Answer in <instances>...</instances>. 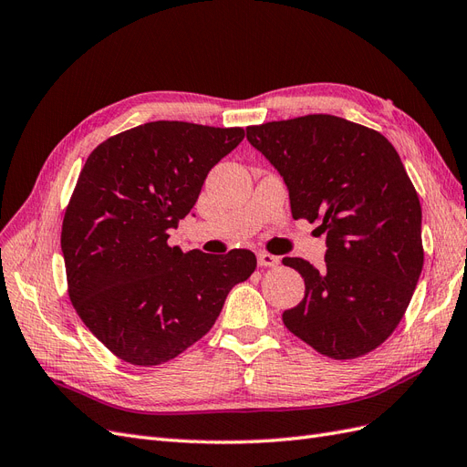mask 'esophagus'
I'll list each match as a JSON object with an SVG mask.
<instances>
[{
	"label": "esophagus",
	"instance_id": "1",
	"mask_svg": "<svg viewBox=\"0 0 467 467\" xmlns=\"http://www.w3.org/2000/svg\"><path fill=\"white\" fill-rule=\"evenodd\" d=\"M257 263H259V266H276L280 263V259L271 255V253H266V251H259L257 253Z\"/></svg>",
	"mask_w": 467,
	"mask_h": 467
}]
</instances>
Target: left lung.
Returning <instances> with one entry per match:
<instances>
[{
    "instance_id": "obj_1",
    "label": "left lung",
    "mask_w": 467,
    "mask_h": 467,
    "mask_svg": "<svg viewBox=\"0 0 467 467\" xmlns=\"http://www.w3.org/2000/svg\"><path fill=\"white\" fill-rule=\"evenodd\" d=\"M285 179L292 216L327 234L325 266L285 257L304 278V300L282 314L325 357L357 358L398 327L422 271L420 202L398 151L376 130L333 115L247 129Z\"/></svg>"
}]
</instances>
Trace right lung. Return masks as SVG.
Listing matches in <instances>:
<instances>
[{
  "instance_id": "1",
  "label": "right lung",
  "mask_w": 467,
  "mask_h": 467,
  "mask_svg": "<svg viewBox=\"0 0 467 467\" xmlns=\"http://www.w3.org/2000/svg\"><path fill=\"white\" fill-rule=\"evenodd\" d=\"M244 138V129L158 120L105 140L83 165L62 223L67 292L124 362L158 366L181 355L255 271L247 249L208 255L167 244L210 169Z\"/></svg>"
}]
</instances>
